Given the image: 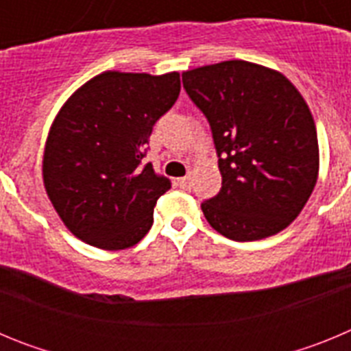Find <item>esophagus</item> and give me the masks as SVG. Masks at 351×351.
<instances>
[{
  "label": "esophagus",
  "instance_id": "34e87169",
  "mask_svg": "<svg viewBox=\"0 0 351 351\" xmlns=\"http://www.w3.org/2000/svg\"><path fill=\"white\" fill-rule=\"evenodd\" d=\"M178 182H179V186H181L182 190H190V188H191V179L188 178V176H186V178L178 179Z\"/></svg>",
  "mask_w": 351,
  "mask_h": 351
}]
</instances>
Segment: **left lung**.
<instances>
[{"label": "left lung", "instance_id": "left-lung-1", "mask_svg": "<svg viewBox=\"0 0 351 351\" xmlns=\"http://www.w3.org/2000/svg\"><path fill=\"white\" fill-rule=\"evenodd\" d=\"M182 84L219 156L221 190L202 204L209 225L241 243L285 230L320 170L315 121L299 89L281 71L243 60L186 70Z\"/></svg>", "mask_w": 351, "mask_h": 351}]
</instances>
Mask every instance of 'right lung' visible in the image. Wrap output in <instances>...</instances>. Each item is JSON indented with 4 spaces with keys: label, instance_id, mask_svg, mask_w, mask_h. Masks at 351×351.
<instances>
[{
    "label": "right lung",
    "instance_id": "obj_1",
    "mask_svg": "<svg viewBox=\"0 0 351 351\" xmlns=\"http://www.w3.org/2000/svg\"><path fill=\"white\" fill-rule=\"evenodd\" d=\"M179 91V71L107 70L82 84L56 114L43 149V186L80 241L117 251L149 232L170 181L141 163L154 123Z\"/></svg>",
    "mask_w": 351,
    "mask_h": 351
}]
</instances>
